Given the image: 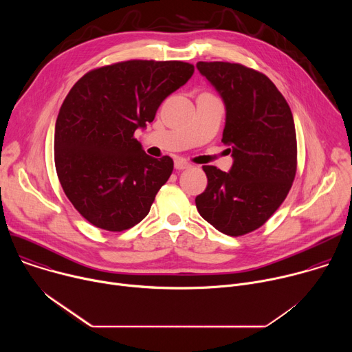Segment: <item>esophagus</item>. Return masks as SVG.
<instances>
[{"instance_id":"34e87169","label":"esophagus","mask_w":352,"mask_h":352,"mask_svg":"<svg viewBox=\"0 0 352 352\" xmlns=\"http://www.w3.org/2000/svg\"><path fill=\"white\" fill-rule=\"evenodd\" d=\"M174 167H175V170H186V168L190 167V164L188 162L182 160V159H177L174 162Z\"/></svg>"}]
</instances>
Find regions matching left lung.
I'll return each mask as SVG.
<instances>
[{
    "mask_svg": "<svg viewBox=\"0 0 352 352\" xmlns=\"http://www.w3.org/2000/svg\"><path fill=\"white\" fill-rule=\"evenodd\" d=\"M196 68L223 98L221 142L234 159L228 173L204 166L208 186L196 196V208L216 230L239 236L262 227L291 189L296 173L292 113L262 72L221 61H199Z\"/></svg>",
    "mask_w": 352,
    "mask_h": 352,
    "instance_id": "left-lung-1",
    "label": "left lung"
}]
</instances>
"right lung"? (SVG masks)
<instances>
[{
    "label": "right lung",
    "mask_w": 352,
    "mask_h": 352,
    "mask_svg": "<svg viewBox=\"0 0 352 352\" xmlns=\"http://www.w3.org/2000/svg\"><path fill=\"white\" fill-rule=\"evenodd\" d=\"M193 71L182 61L131 60L93 69L69 90L56 122V170L90 224L124 231L147 216L174 162L146 155L133 133Z\"/></svg>",
    "instance_id": "1"
}]
</instances>
